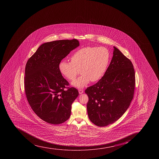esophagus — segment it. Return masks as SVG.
<instances>
[{"label": "esophagus", "instance_id": "1", "mask_svg": "<svg viewBox=\"0 0 159 159\" xmlns=\"http://www.w3.org/2000/svg\"><path fill=\"white\" fill-rule=\"evenodd\" d=\"M84 90H82V89H79V93L80 94H81L82 93H84Z\"/></svg>", "mask_w": 159, "mask_h": 159}]
</instances>
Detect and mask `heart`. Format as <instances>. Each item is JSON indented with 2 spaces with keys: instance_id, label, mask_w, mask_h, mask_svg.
<instances>
[{
  "instance_id": "b5f03b06",
  "label": "heart",
  "mask_w": 159,
  "mask_h": 159,
  "mask_svg": "<svg viewBox=\"0 0 159 159\" xmlns=\"http://www.w3.org/2000/svg\"><path fill=\"white\" fill-rule=\"evenodd\" d=\"M71 61H61L58 65L61 74L69 80L73 81L79 74L82 75L72 82V85L82 88L91 80L95 82L104 75L110 59L109 51L105 47H87L75 51Z\"/></svg>"
}]
</instances>
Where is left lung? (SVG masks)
<instances>
[{"label": "left lung", "mask_w": 159, "mask_h": 159, "mask_svg": "<svg viewBox=\"0 0 159 159\" xmlns=\"http://www.w3.org/2000/svg\"><path fill=\"white\" fill-rule=\"evenodd\" d=\"M113 57L104 75L87 88V110L90 121L105 126L117 121L127 110L133 98L135 75L129 58L113 47Z\"/></svg>", "instance_id": "obj_1"}]
</instances>
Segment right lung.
Here are the masks:
<instances>
[{
  "instance_id": "right-lung-1",
  "label": "right lung",
  "mask_w": 159,
  "mask_h": 159,
  "mask_svg": "<svg viewBox=\"0 0 159 159\" xmlns=\"http://www.w3.org/2000/svg\"><path fill=\"white\" fill-rule=\"evenodd\" d=\"M79 46L75 39L44 43L26 64L24 87L28 102L34 112L50 124L67 121L79 95L76 89L67 87L69 83L58 69L61 60Z\"/></svg>"
}]
</instances>
